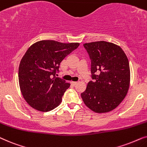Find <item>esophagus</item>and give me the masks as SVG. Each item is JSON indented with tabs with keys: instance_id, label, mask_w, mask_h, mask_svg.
<instances>
[{
	"instance_id": "1",
	"label": "esophagus",
	"mask_w": 147,
	"mask_h": 147,
	"mask_svg": "<svg viewBox=\"0 0 147 147\" xmlns=\"http://www.w3.org/2000/svg\"><path fill=\"white\" fill-rule=\"evenodd\" d=\"M71 83L73 85H76L78 83V82H77V81H71Z\"/></svg>"
}]
</instances>
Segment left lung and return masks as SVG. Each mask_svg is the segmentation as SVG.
Instances as JSON below:
<instances>
[{
  "mask_svg": "<svg viewBox=\"0 0 147 147\" xmlns=\"http://www.w3.org/2000/svg\"><path fill=\"white\" fill-rule=\"evenodd\" d=\"M91 59V78L81 93L85 104L96 113H105L120 105L128 93L130 72L128 58L113 43L99 41L83 44Z\"/></svg>",
  "mask_w": 147,
  "mask_h": 147,
  "instance_id": "left-lung-1",
  "label": "left lung"
}]
</instances>
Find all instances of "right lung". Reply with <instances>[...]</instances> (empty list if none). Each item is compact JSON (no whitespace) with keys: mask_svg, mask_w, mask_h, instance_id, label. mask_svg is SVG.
<instances>
[{"mask_svg":"<svg viewBox=\"0 0 147 147\" xmlns=\"http://www.w3.org/2000/svg\"><path fill=\"white\" fill-rule=\"evenodd\" d=\"M79 46V43L42 40L28 48L19 64V82L23 96L31 107L49 111L60 105L70 84L56 74L60 62Z\"/></svg>","mask_w":147,"mask_h":147,"instance_id":"1","label":"right lung"}]
</instances>
